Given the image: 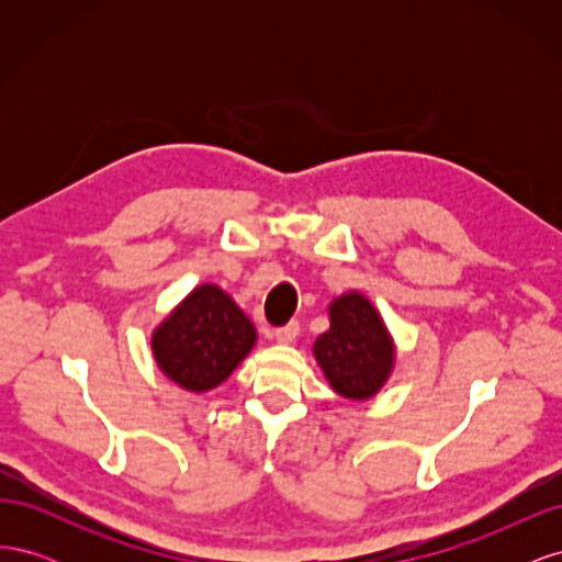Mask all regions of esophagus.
I'll return each instance as SVG.
<instances>
[{
  "label": "esophagus",
  "mask_w": 562,
  "mask_h": 562,
  "mask_svg": "<svg viewBox=\"0 0 562 562\" xmlns=\"http://www.w3.org/2000/svg\"><path fill=\"white\" fill-rule=\"evenodd\" d=\"M297 335H300V326H297V321H291V323H288V326H283V328H277V330H274V339H277L279 345H293Z\"/></svg>",
  "instance_id": "esophagus-1"
}]
</instances>
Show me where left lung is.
<instances>
[{
	"mask_svg": "<svg viewBox=\"0 0 562 562\" xmlns=\"http://www.w3.org/2000/svg\"><path fill=\"white\" fill-rule=\"evenodd\" d=\"M328 321L312 347L323 378L347 401L375 398L396 366L394 335L380 310L361 291H347L328 304Z\"/></svg>",
	"mask_w": 562,
	"mask_h": 562,
	"instance_id": "8db88e82",
	"label": "left lung"
}]
</instances>
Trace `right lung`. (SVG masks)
I'll return each mask as SVG.
<instances>
[{
	"label": "right lung",
	"mask_w": 562,
	"mask_h": 562,
	"mask_svg": "<svg viewBox=\"0 0 562 562\" xmlns=\"http://www.w3.org/2000/svg\"><path fill=\"white\" fill-rule=\"evenodd\" d=\"M255 342V323L217 283L192 288L149 339L157 368L190 394L223 384Z\"/></svg>",
	"instance_id": "add662e5"
}]
</instances>
